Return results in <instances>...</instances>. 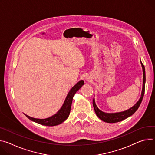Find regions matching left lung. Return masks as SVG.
Instances as JSON below:
<instances>
[{
	"mask_svg": "<svg viewBox=\"0 0 155 155\" xmlns=\"http://www.w3.org/2000/svg\"><path fill=\"white\" fill-rule=\"evenodd\" d=\"M141 64L143 68V88H142V94H141V97L138 101V102L131 108L129 109L128 110H126L123 112H117V113H106V112H104L101 111L98 109L97 106L96 105L94 99L93 98V107L95 111V113L97 115V116L99 117L101 120L107 123H116L118 122H120L126 118H127L134 114L136 110L138 109L139 107L140 104H141L143 97L144 96L145 93V69L143 64L141 62Z\"/></svg>",
	"mask_w": 155,
	"mask_h": 155,
	"instance_id": "1",
	"label": "left lung"
}]
</instances>
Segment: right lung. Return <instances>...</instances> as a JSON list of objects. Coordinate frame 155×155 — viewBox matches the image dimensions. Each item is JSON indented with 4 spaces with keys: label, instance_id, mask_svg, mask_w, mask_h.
<instances>
[{
    "label": "right lung",
    "instance_id": "obj_1",
    "mask_svg": "<svg viewBox=\"0 0 155 155\" xmlns=\"http://www.w3.org/2000/svg\"><path fill=\"white\" fill-rule=\"evenodd\" d=\"M83 85H84V81L80 80L75 85H74L68 92L65 100V101L62 106L60 109V110L55 114H54V116L50 117L40 119L33 118L31 117L26 115L25 114H24L31 120L35 122L38 124H39L41 125H43L46 126H55V125H59L63 122H64L68 118L70 114V109H71V105H72L74 96L75 95L76 92Z\"/></svg>",
    "mask_w": 155,
    "mask_h": 155
}]
</instances>
